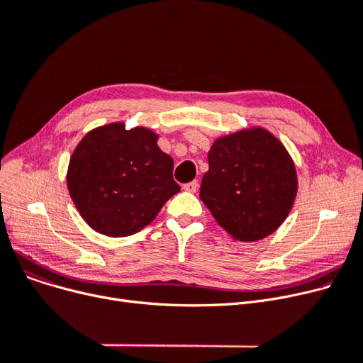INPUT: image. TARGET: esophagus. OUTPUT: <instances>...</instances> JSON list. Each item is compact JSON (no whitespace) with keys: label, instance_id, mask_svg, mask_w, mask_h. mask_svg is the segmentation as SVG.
<instances>
[{"label":"esophagus","instance_id":"obj_1","mask_svg":"<svg viewBox=\"0 0 363 363\" xmlns=\"http://www.w3.org/2000/svg\"><path fill=\"white\" fill-rule=\"evenodd\" d=\"M197 188H199V182H197V181L188 182V184H185V185L182 186V189H185V191H188V193H196Z\"/></svg>","mask_w":363,"mask_h":363}]
</instances>
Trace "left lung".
Wrapping results in <instances>:
<instances>
[{
    "label": "left lung",
    "mask_w": 363,
    "mask_h": 363,
    "mask_svg": "<svg viewBox=\"0 0 363 363\" xmlns=\"http://www.w3.org/2000/svg\"><path fill=\"white\" fill-rule=\"evenodd\" d=\"M200 199L235 241L253 242L274 234L291 212L296 164L272 132L252 126L213 141Z\"/></svg>",
    "instance_id": "left-lung-1"
}]
</instances>
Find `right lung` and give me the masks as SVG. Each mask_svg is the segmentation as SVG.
<instances>
[{
  "label": "right lung",
  "instance_id": "add662e5",
  "mask_svg": "<svg viewBox=\"0 0 363 363\" xmlns=\"http://www.w3.org/2000/svg\"><path fill=\"white\" fill-rule=\"evenodd\" d=\"M159 133L123 122L94 128L73 150L67 167L69 194L82 219L107 237L141 231L181 186L174 160L157 145Z\"/></svg>",
  "mask_w": 363,
  "mask_h": 363
}]
</instances>
